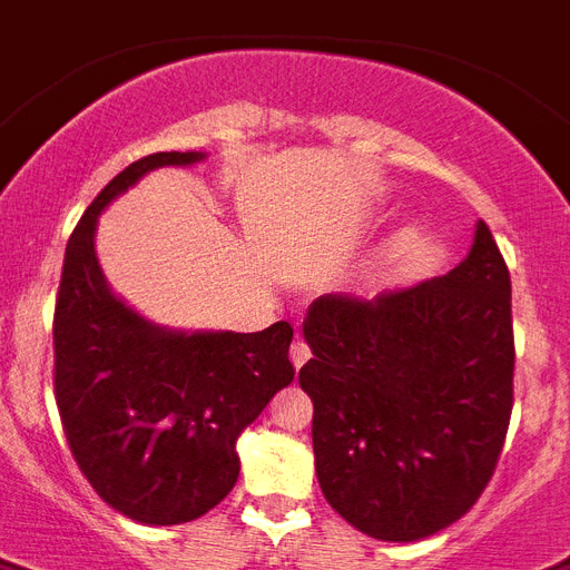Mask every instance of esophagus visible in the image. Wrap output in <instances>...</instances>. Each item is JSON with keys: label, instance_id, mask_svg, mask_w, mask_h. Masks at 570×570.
Instances as JSON below:
<instances>
[{"label": "esophagus", "instance_id": "obj_1", "mask_svg": "<svg viewBox=\"0 0 570 570\" xmlns=\"http://www.w3.org/2000/svg\"><path fill=\"white\" fill-rule=\"evenodd\" d=\"M308 358H312V350H308V343L296 337V341L291 343V361H294L296 370H299V366H303Z\"/></svg>", "mask_w": 570, "mask_h": 570}]
</instances>
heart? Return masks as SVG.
Wrapping results in <instances>:
<instances>
[{
	"mask_svg": "<svg viewBox=\"0 0 570 570\" xmlns=\"http://www.w3.org/2000/svg\"><path fill=\"white\" fill-rule=\"evenodd\" d=\"M413 238H416V229H402V233L396 235V250H404V247H411Z\"/></svg>",
	"mask_w": 570,
	"mask_h": 570,
	"instance_id": "b5f03b06",
	"label": "heart"
}]
</instances>
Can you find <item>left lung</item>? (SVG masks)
Here are the masks:
<instances>
[{
  "label": "left lung",
  "instance_id": "1",
  "mask_svg": "<svg viewBox=\"0 0 570 570\" xmlns=\"http://www.w3.org/2000/svg\"><path fill=\"white\" fill-rule=\"evenodd\" d=\"M510 271L483 220L436 279L373 299L323 294L303 335L323 495L381 542H420L487 489L512 411Z\"/></svg>",
  "mask_w": 570,
  "mask_h": 570
}]
</instances>
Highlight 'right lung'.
<instances>
[{
	"label": "right lung",
	"instance_id": "add662e5",
	"mask_svg": "<svg viewBox=\"0 0 570 570\" xmlns=\"http://www.w3.org/2000/svg\"><path fill=\"white\" fill-rule=\"evenodd\" d=\"M200 150L136 159L87 206L66 244L55 305V399L75 460L112 510L183 524L238 481V436L294 381L291 323L177 332L112 294L96 256L98 215L139 177L195 166Z\"/></svg>",
	"mask_w": 570,
	"mask_h": 570
}]
</instances>
